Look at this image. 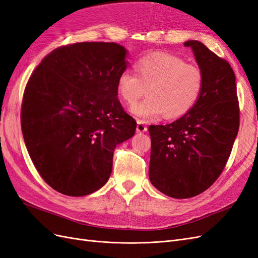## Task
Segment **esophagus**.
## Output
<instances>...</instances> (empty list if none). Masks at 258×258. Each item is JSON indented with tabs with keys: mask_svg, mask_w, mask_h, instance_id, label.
Wrapping results in <instances>:
<instances>
[{
	"mask_svg": "<svg viewBox=\"0 0 258 258\" xmlns=\"http://www.w3.org/2000/svg\"><path fill=\"white\" fill-rule=\"evenodd\" d=\"M145 131H147L146 124L141 120H138V123H137V132H138V134H144Z\"/></svg>",
	"mask_w": 258,
	"mask_h": 258,
	"instance_id": "esophagus-1",
	"label": "esophagus"
}]
</instances>
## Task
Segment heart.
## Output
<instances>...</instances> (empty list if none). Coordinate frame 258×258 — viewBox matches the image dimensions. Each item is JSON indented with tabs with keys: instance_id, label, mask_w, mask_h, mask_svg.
Segmentation results:
<instances>
[{
	"instance_id": "b5f03b06",
	"label": "heart",
	"mask_w": 258,
	"mask_h": 258,
	"mask_svg": "<svg viewBox=\"0 0 258 258\" xmlns=\"http://www.w3.org/2000/svg\"><path fill=\"white\" fill-rule=\"evenodd\" d=\"M135 69L137 74L123 71L118 75L116 90L124 103L134 104L147 88L148 97L130 108L142 120L162 113L169 119L182 117L198 102L204 90L201 70L173 53H148L136 62Z\"/></svg>"
}]
</instances>
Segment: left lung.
Segmentation results:
<instances>
[{"label": "left lung", "instance_id": "1", "mask_svg": "<svg viewBox=\"0 0 258 258\" xmlns=\"http://www.w3.org/2000/svg\"><path fill=\"white\" fill-rule=\"evenodd\" d=\"M205 85L198 102L175 121L150 126L151 183L176 199L204 192L221 175L239 130L236 76L227 61L187 41Z\"/></svg>", "mask_w": 258, "mask_h": 258}]
</instances>
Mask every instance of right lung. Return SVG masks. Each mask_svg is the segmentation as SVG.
I'll list each match as a JSON object with an SVG mask.
<instances>
[{
    "label": "right lung",
    "mask_w": 258,
    "mask_h": 258,
    "mask_svg": "<svg viewBox=\"0 0 258 258\" xmlns=\"http://www.w3.org/2000/svg\"><path fill=\"white\" fill-rule=\"evenodd\" d=\"M128 51L84 42L51 51L34 70L21 105V129L38 173L54 190L82 197L110 178L116 145L137 122L117 99Z\"/></svg>",
    "instance_id": "obj_1"
}]
</instances>
